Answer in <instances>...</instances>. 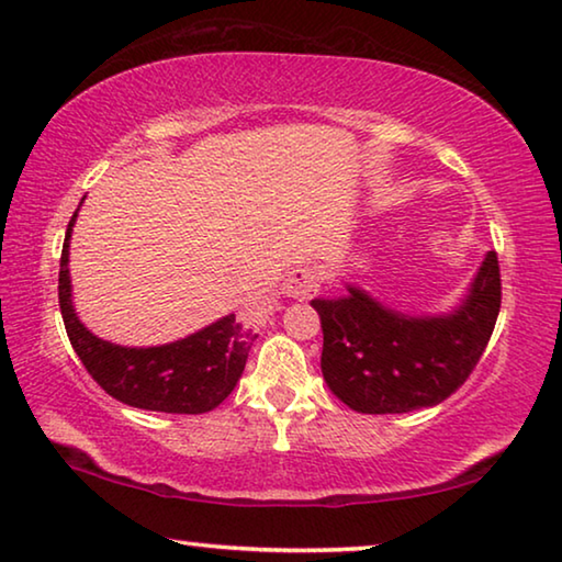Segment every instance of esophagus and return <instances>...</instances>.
I'll return each mask as SVG.
<instances>
[{"instance_id":"esophagus-1","label":"esophagus","mask_w":562,"mask_h":562,"mask_svg":"<svg viewBox=\"0 0 562 562\" xmlns=\"http://www.w3.org/2000/svg\"><path fill=\"white\" fill-rule=\"evenodd\" d=\"M321 288V272L310 265H297L288 272L282 282V295L290 300H307Z\"/></svg>"}]
</instances>
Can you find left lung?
Returning <instances> with one entry per match:
<instances>
[{"label":"left lung","mask_w":562,"mask_h":562,"mask_svg":"<svg viewBox=\"0 0 562 562\" xmlns=\"http://www.w3.org/2000/svg\"><path fill=\"white\" fill-rule=\"evenodd\" d=\"M346 288L310 305L321 315L323 379L358 414H408L449 398L480 363L502 303L497 252L484 255L467 295L441 315L401 313Z\"/></svg>","instance_id":"obj_1"}]
</instances>
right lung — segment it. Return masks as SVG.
Returning <instances> with one entry per match:
<instances>
[{
  "mask_svg": "<svg viewBox=\"0 0 562 562\" xmlns=\"http://www.w3.org/2000/svg\"><path fill=\"white\" fill-rule=\"evenodd\" d=\"M78 209L65 232L60 257V313L75 353L108 396L121 404L164 414H206L229 396L245 371L257 338L252 323L234 313L220 317L187 338L150 348L115 346L80 323L72 305L70 237Z\"/></svg>",
  "mask_w": 562,
  "mask_h": 562,
  "instance_id": "add662e5",
  "label": "right lung"
}]
</instances>
